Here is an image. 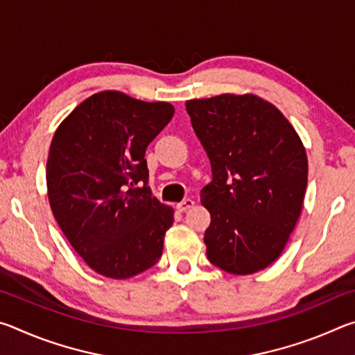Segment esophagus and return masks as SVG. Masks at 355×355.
<instances>
[{"mask_svg": "<svg viewBox=\"0 0 355 355\" xmlns=\"http://www.w3.org/2000/svg\"><path fill=\"white\" fill-rule=\"evenodd\" d=\"M196 205V202L192 200V199H184L183 202H180V203H177V209L178 211H182V213H184L186 209H189V208H192Z\"/></svg>", "mask_w": 355, "mask_h": 355, "instance_id": "34e87169", "label": "esophagus"}]
</instances>
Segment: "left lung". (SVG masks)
I'll return each instance as SVG.
<instances>
[{
  "label": "left lung",
  "instance_id": "left-lung-1",
  "mask_svg": "<svg viewBox=\"0 0 355 355\" xmlns=\"http://www.w3.org/2000/svg\"><path fill=\"white\" fill-rule=\"evenodd\" d=\"M186 111L213 172L200 191L211 214L208 260L228 274L261 271L284 252L302 211L304 144L284 114L254 94L188 100Z\"/></svg>",
  "mask_w": 355,
  "mask_h": 355
}]
</instances>
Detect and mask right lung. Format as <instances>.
Returning a JSON list of instances; mask_svg holds the SVG:
<instances>
[{"mask_svg": "<svg viewBox=\"0 0 355 355\" xmlns=\"http://www.w3.org/2000/svg\"><path fill=\"white\" fill-rule=\"evenodd\" d=\"M173 112L167 101L103 91L78 105L53 136L46 159L51 211L76 254L105 277H135L163 254L173 208L152 197L144 156Z\"/></svg>", "mask_w": 355, "mask_h": 355, "instance_id": "right-lung-1", "label": "right lung"}]
</instances>
